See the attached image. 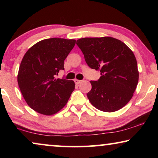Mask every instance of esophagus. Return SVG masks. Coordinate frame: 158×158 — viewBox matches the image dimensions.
<instances>
[{"label": "esophagus", "mask_w": 158, "mask_h": 158, "mask_svg": "<svg viewBox=\"0 0 158 158\" xmlns=\"http://www.w3.org/2000/svg\"><path fill=\"white\" fill-rule=\"evenodd\" d=\"M81 80H78V79H74V82H75V84H80V83H81Z\"/></svg>", "instance_id": "obj_1"}]
</instances>
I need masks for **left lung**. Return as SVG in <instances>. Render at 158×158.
<instances>
[{
  "instance_id": "8db88e82",
  "label": "left lung",
  "mask_w": 158,
  "mask_h": 158,
  "mask_svg": "<svg viewBox=\"0 0 158 158\" xmlns=\"http://www.w3.org/2000/svg\"><path fill=\"white\" fill-rule=\"evenodd\" d=\"M90 68L100 71L98 81H90L87 93L90 103L105 112L119 110L132 98L139 81L137 63L124 42L111 37H84L77 40Z\"/></svg>"
}]
</instances>
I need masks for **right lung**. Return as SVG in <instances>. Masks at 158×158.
<instances>
[{
    "label": "right lung",
    "mask_w": 158,
    "mask_h": 158,
    "mask_svg": "<svg viewBox=\"0 0 158 158\" xmlns=\"http://www.w3.org/2000/svg\"><path fill=\"white\" fill-rule=\"evenodd\" d=\"M75 40L45 39L31 47L21 60L17 81L26 103L38 113L51 116L62 109L74 90L71 80L56 79Z\"/></svg>",
    "instance_id": "add662e5"
}]
</instances>
